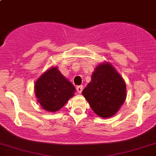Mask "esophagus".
I'll list each match as a JSON object with an SVG mask.
<instances>
[{
    "label": "esophagus",
    "instance_id": "34e87169",
    "mask_svg": "<svg viewBox=\"0 0 156 156\" xmlns=\"http://www.w3.org/2000/svg\"><path fill=\"white\" fill-rule=\"evenodd\" d=\"M76 90H77V92H78V93L81 94L82 91H83V86H78L76 87Z\"/></svg>",
    "mask_w": 156,
    "mask_h": 156
}]
</instances>
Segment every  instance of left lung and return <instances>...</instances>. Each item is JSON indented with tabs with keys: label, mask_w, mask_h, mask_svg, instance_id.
Returning <instances> with one entry per match:
<instances>
[{
	"label": "left lung",
	"mask_w": 156,
	"mask_h": 156,
	"mask_svg": "<svg viewBox=\"0 0 156 156\" xmlns=\"http://www.w3.org/2000/svg\"><path fill=\"white\" fill-rule=\"evenodd\" d=\"M82 95L95 114L107 119L117 113L125 101L126 83L115 68L106 61L95 67Z\"/></svg>",
	"instance_id": "8db88e82"
}]
</instances>
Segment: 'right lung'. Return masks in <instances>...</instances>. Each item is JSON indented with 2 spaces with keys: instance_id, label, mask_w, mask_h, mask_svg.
<instances>
[{
  "instance_id": "right-lung-1",
  "label": "right lung",
  "mask_w": 156,
  "mask_h": 156,
  "mask_svg": "<svg viewBox=\"0 0 156 156\" xmlns=\"http://www.w3.org/2000/svg\"><path fill=\"white\" fill-rule=\"evenodd\" d=\"M34 87L37 102L43 109L50 112L62 108L75 92L73 83L61 74L56 66L43 73L35 81Z\"/></svg>"
}]
</instances>
